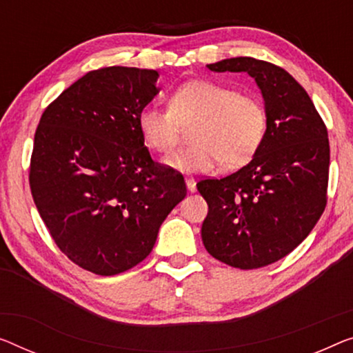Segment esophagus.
<instances>
[{
  "label": "esophagus",
  "instance_id": "34e87169",
  "mask_svg": "<svg viewBox=\"0 0 353 353\" xmlns=\"http://www.w3.org/2000/svg\"><path fill=\"white\" fill-rule=\"evenodd\" d=\"M185 183H187V188H188V190H190V192L196 190V182H194L193 177H187V179H185Z\"/></svg>",
  "mask_w": 353,
  "mask_h": 353
}]
</instances>
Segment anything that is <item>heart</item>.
<instances>
[{"mask_svg":"<svg viewBox=\"0 0 353 353\" xmlns=\"http://www.w3.org/2000/svg\"><path fill=\"white\" fill-rule=\"evenodd\" d=\"M192 123V144L171 152L163 163L181 172H209L220 163L241 168L254 159L266 138L268 112L254 94L196 79L176 87L168 108L147 104L138 114L144 144L161 154L177 143L182 126Z\"/></svg>","mask_w":353,"mask_h":353,"instance_id":"obj_1","label":"heart"}]
</instances>
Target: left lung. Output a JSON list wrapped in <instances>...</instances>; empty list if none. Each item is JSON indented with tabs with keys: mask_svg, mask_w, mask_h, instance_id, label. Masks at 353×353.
<instances>
[{
	"mask_svg": "<svg viewBox=\"0 0 353 353\" xmlns=\"http://www.w3.org/2000/svg\"><path fill=\"white\" fill-rule=\"evenodd\" d=\"M215 72H247L260 87L268 112L266 138L245 166L196 183L208 203L203 244L214 259L256 270L303 243L327 206L328 131L307 92L281 66L236 57Z\"/></svg>",
	"mask_w": 353,
	"mask_h": 353,
	"instance_id": "8db88e82",
	"label": "left lung"
}]
</instances>
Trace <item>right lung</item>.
<instances>
[{
    "label": "right lung",
    "instance_id": "right-lung-1",
    "mask_svg": "<svg viewBox=\"0 0 353 353\" xmlns=\"http://www.w3.org/2000/svg\"><path fill=\"white\" fill-rule=\"evenodd\" d=\"M159 72L108 66L87 72L41 115L30 188L41 219L72 263L115 276L154 249L163 220L185 198L183 176L152 160L138 114Z\"/></svg>",
    "mask_w": 353,
    "mask_h": 353
}]
</instances>
